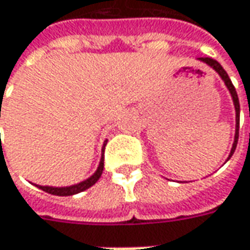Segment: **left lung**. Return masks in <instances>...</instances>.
Masks as SVG:
<instances>
[{
  "label": "left lung",
  "mask_w": 250,
  "mask_h": 250,
  "mask_svg": "<svg viewBox=\"0 0 250 250\" xmlns=\"http://www.w3.org/2000/svg\"><path fill=\"white\" fill-rule=\"evenodd\" d=\"M200 61H203V62H206L207 65H210L213 69H216L218 75L223 78V81L226 82L227 87H228V90L231 91V96H232V100H234V104H235V111H236V132H235V140H234V145H232V150H231V154H229V157L228 159H231V156L234 154V151L236 149V143H238V138H239V100H238V94H236L235 87H234V84L231 82V79H229V76H228V73L224 71V68L220 65V62H217L216 60H213V58H210V57H200L199 58Z\"/></svg>",
  "instance_id": "8db88e82"
}]
</instances>
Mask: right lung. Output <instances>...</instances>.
Instances as JSON below:
<instances>
[{
  "mask_svg": "<svg viewBox=\"0 0 250 250\" xmlns=\"http://www.w3.org/2000/svg\"><path fill=\"white\" fill-rule=\"evenodd\" d=\"M0 117H1V107H0ZM103 168H104V157H101L100 166H99V168H97V171H96V172H94L89 179L83 181V182L78 184V185H73V187H68V188H50V187H39V188H40L42 190H44V192H47V193L57 195V196H72V195H76V193L83 192V190H86V189H89L90 187H93V185L99 181V178L101 177V174H103Z\"/></svg>",
  "mask_w": 250,
  "mask_h": 250,
  "instance_id": "add662e5",
  "label": "right lung"
}]
</instances>
